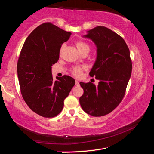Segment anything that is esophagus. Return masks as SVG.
Here are the masks:
<instances>
[{
  "mask_svg": "<svg viewBox=\"0 0 154 154\" xmlns=\"http://www.w3.org/2000/svg\"><path fill=\"white\" fill-rule=\"evenodd\" d=\"M75 85H79V82H78L77 80L75 81Z\"/></svg>",
  "mask_w": 154,
  "mask_h": 154,
  "instance_id": "34e87169",
  "label": "esophagus"
}]
</instances>
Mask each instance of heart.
<instances>
[{
  "mask_svg": "<svg viewBox=\"0 0 154 154\" xmlns=\"http://www.w3.org/2000/svg\"><path fill=\"white\" fill-rule=\"evenodd\" d=\"M75 46L77 47V48L78 49L81 54L84 53V52H89L90 49V46L88 43L86 42L83 41H77L75 42ZM64 49V46H62L60 48V54H62V51H63ZM86 69L85 66H74L71 69V72L72 74L74 75V76L79 77L82 75V72L83 71Z\"/></svg>",
  "mask_w": 154,
  "mask_h": 154,
  "instance_id": "b5f03b06",
  "label": "heart"
}]
</instances>
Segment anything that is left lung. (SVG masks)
<instances>
[{"mask_svg": "<svg viewBox=\"0 0 154 154\" xmlns=\"http://www.w3.org/2000/svg\"><path fill=\"white\" fill-rule=\"evenodd\" d=\"M84 37L97 47V58L90 76L99 82L98 86L91 82L79 83L83 90L79 103L86 113L104 116L113 111L125 95L132 67L130 50L122 36L105 26L88 31Z\"/></svg>", "mask_w": 154, "mask_h": 154, "instance_id": "obj_1", "label": "left lung"}]
</instances>
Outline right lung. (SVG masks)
Wrapping results in <instances>:
<instances>
[{
	"label": "right lung",
	"mask_w": 154,
	"mask_h": 154,
	"mask_svg": "<svg viewBox=\"0 0 154 154\" xmlns=\"http://www.w3.org/2000/svg\"><path fill=\"white\" fill-rule=\"evenodd\" d=\"M71 35L51 22L43 23L28 35L18 58L22 97L31 110L44 118L60 113L64 99L75 85L71 77L64 75L55 81L51 75V66L58 60L62 44Z\"/></svg>",
	"instance_id": "add662e5"
}]
</instances>
